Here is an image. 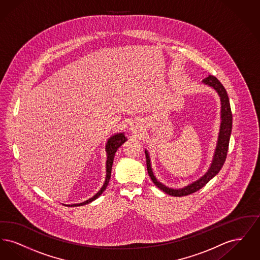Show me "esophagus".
<instances>
[{"label":"esophagus","instance_id":"obj_1","mask_svg":"<svg viewBox=\"0 0 260 260\" xmlns=\"http://www.w3.org/2000/svg\"><path fill=\"white\" fill-rule=\"evenodd\" d=\"M138 129H139V128H138V125H137V124H134L131 125V131H132L133 133L138 132Z\"/></svg>","mask_w":260,"mask_h":260}]
</instances>
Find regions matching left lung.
I'll return each mask as SVG.
<instances>
[{
	"label": "left lung",
	"mask_w": 260,
	"mask_h": 260,
	"mask_svg": "<svg viewBox=\"0 0 260 260\" xmlns=\"http://www.w3.org/2000/svg\"><path fill=\"white\" fill-rule=\"evenodd\" d=\"M203 82L210 87H213L219 94L220 100H221V125H220V133L218 136V142H217V147L215 150L214 158L211 164V167L209 170V172L206 173L203 177H201L196 182L186 186L183 189H178L174 190L172 188H168L165 185L160 183L154 174L152 173L151 170V165H150V159H149L148 153L145 151V156H146V165H147V171H148L149 176L151 177L152 181L154 184L160 188L161 191L166 192L169 195H172L174 197H182V196H187L192 193L197 192L201 188H203L206 185L210 179L215 176L219 171L221 170L226 157H227V152H228V147H229V140H230V136L232 132V112H231V107H230V102H229V98L227 94V91L225 87H223L222 84L218 81V79L212 75H209L206 79L203 80Z\"/></svg>",
	"instance_id": "obj_1"
}]
</instances>
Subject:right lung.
I'll return each instance as SVG.
<instances>
[{
  "label": "right lung",
  "instance_id": "1",
  "mask_svg": "<svg viewBox=\"0 0 260 260\" xmlns=\"http://www.w3.org/2000/svg\"><path fill=\"white\" fill-rule=\"evenodd\" d=\"M124 141H126V138L124 136V134H119L116 136H112L111 138L108 140L107 145H106V151H107V161H106V179H105V183L102 186V188L99 190V192L92 197V198L87 200L84 203L81 204H76V205H71V207H80L83 205H87L88 203L92 202L93 200L99 198V196L104 192V190L106 189V187L109 183L110 177H111L112 165L114 161V157H115V153L117 152L118 148L120 146H122V144ZM70 207V206H69Z\"/></svg>",
  "mask_w": 260,
  "mask_h": 260
}]
</instances>
